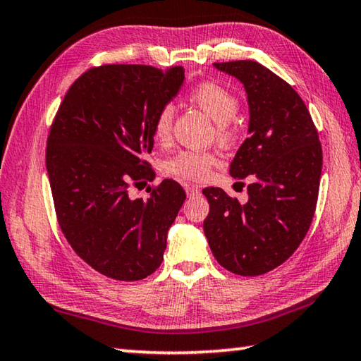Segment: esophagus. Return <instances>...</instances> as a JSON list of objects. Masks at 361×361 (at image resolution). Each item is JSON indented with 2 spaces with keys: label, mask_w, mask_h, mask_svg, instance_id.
<instances>
[{
  "label": "esophagus",
  "mask_w": 361,
  "mask_h": 361,
  "mask_svg": "<svg viewBox=\"0 0 361 361\" xmlns=\"http://www.w3.org/2000/svg\"><path fill=\"white\" fill-rule=\"evenodd\" d=\"M185 189H186V194L189 195V197H194V195H197L200 191L197 186H192V185H185Z\"/></svg>",
  "instance_id": "obj_1"
}]
</instances>
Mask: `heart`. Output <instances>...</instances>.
Listing matches in <instances>:
<instances>
[{"label":"heart","mask_w":361,"mask_h":361,"mask_svg":"<svg viewBox=\"0 0 361 361\" xmlns=\"http://www.w3.org/2000/svg\"><path fill=\"white\" fill-rule=\"evenodd\" d=\"M189 102L205 113L216 124V137L221 143H231L237 135L234 116L239 109L237 97L226 89L224 85L205 81L189 90ZM175 111L173 106L166 105L159 109L154 119V138L159 143H167L172 135ZM219 162L218 156L212 151L183 149L167 159L162 166V172L172 178L181 181H204L210 176L212 169Z\"/></svg>","instance_id":"1"}]
</instances>
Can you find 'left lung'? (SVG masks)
<instances>
[{
  "label": "left lung",
  "instance_id": "obj_1",
  "mask_svg": "<svg viewBox=\"0 0 361 361\" xmlns=\"http://www.w3.org/2000/svg\"><path fill=\"white\" fill-rule=\"evenodd\" d=\"M247 92L248 138L229 173L252 178L240 204L221 188H205L204 232L213 256L237 276H261L295 253L312 223L322 175V145L295 89L253 60L213 63Z\"/></svg>",
  "mask_w": 361,
  "mask_h": 361
}]
</instances>
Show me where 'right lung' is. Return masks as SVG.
Segmentation results:
<instances>
[{"instance_id": "add662e5", "label": "right lung", "mask_w": 361, "mask_h": 361, "mask_svg": "<svg viewBox=\"0 0 361 361\" xmlns=\"http://www.w3.org/2000/svg\"><path fill=\"white\" fill-rule=\"evenodd\" d=\"M183 66L103 65L79 76L51 126L46 169L65 239L97 272L142 280L161 266L167 232L186 199L173 180L130 199L154 180L145 161L159 109L178 94Z\"/></svg>"}]
</instances>
